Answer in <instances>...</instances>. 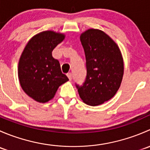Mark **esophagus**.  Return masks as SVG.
Wrapping results in <instances>:
<instances>
[{
    "instance_id": "1",
    "label": "esophagus",
    "mask_w": 150,
    "mask_h": 150,
    "mask_svg": "<svg viewBox=\"0 0 150 150\" xmlns=\"http://www.w3.org/2000/svg\"><path fill=\"white\" fill-rule=\"evenodd\" d=\"M67 77H68V78H69V81H71V80H72V73H71V72H69V73L67 74Z\"/></svg>"
}]
</instances>
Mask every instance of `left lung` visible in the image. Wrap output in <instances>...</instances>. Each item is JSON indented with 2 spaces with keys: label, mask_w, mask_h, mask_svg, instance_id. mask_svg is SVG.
Returning <instances> with one entry per match:
<instances>
[{
  "label": "left lung",
  "mask_w": 150,
  "mask_h": 150,
  "mask_svg": "<svg viewBox=\"0 0 150 150\" xmlns=\"http://www.w3.org/2000/svg\"><path fill=\"white\" fill-rule=\"evenodd\" d=\"M86 60V81L76 85L79 96L88 105L97 106L117 93L124 72L123 59L117 43L102 30L88 29L81 35Z\"/></svg>",
  "instance_id": "left-lung-1"
}]
</instances>
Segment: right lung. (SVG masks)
<instances>
[{
	"label": "right lung",
	"mask_w": 150,
	"mask_h": 150,
	"mask_svg": "<svg viewBox=\"0 0 150 150\" xmlns=\"http://www.w3.org/2000/svg\"><path fill=\"white\" fill-rule=\"evenodd\" d=\"M65 35L52 30L33 36L24 48L18 64L20 86L30 97L46 103L55 96L59 87L69 81L62 72L59 62L52 51L63 41Z\"/></svg>",
	"instance_id": "right-lung-1"
}]
</instances>
